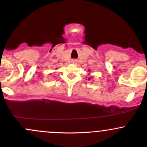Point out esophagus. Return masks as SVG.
<instances>
[{
	"mask_svg": "<svg viewBox=\"0 0 147 147\" xmlns=\"http://www.w3.org/2000/svg\"><path fill=\"white\" fill-rule=\"evenodd\" d=\"M75 62H76V61H73V63H75Z\"/></svg>",
	"mask_w": 147,
	"mask_h": 147,
	"instance_id": "34e87169",
	"label": "esophagus"
}]
</instances>
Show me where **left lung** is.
<instances>
[{"label": "left lung", "mask_w": 147, "mask_h": 147, "mask_svg": "<svg viewBox=\"0 0 147 147\" xmlns=\"http://www.w3.org/2000/svg\"><path fill=\"white\" fill-rule=\"evenodd\" d=\"M90 79H91V78H88V80H90Z\"/></svg>", "instance_id": "8db88e82"}]
</instances>
